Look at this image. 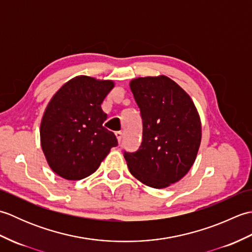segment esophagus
Returning a JSON list of instances; mask_svg holds the SVG:
<instances>
[{"label": "esophagus", "instance_id": "obj_1", "mask_svg": "<svg viewBox=\"0 0 252 252\" xmlns=\"http://www.w3.org/2000/svg\"><path fill=\"white\" fill-rule=\"evenodd\" d=\"M116 136L118 138V142H119V144H121L122 138H123V133L120 132V131H118V132H116Z\"/></svg>", "mask_w": 252, "mask_h": 252}]
</instances>
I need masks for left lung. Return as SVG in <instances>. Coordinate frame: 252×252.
<instances>
[{
    "label": "left lung",
    "instance_id": "left-lung-1",
    "mask_svg": "<svg viewBox=\"0 0 252 252\" xmlns=\"http://www.w3.org/2000/svg\"><path fill=\"white\" fill-rule=\"evenodd\" d=\"M131 92L141 111L143 135L134 153L125 152L133 176L154 189L180 181L194 163L201 123L189 95L165 76L137 78Z\"/></svg>",
    "mask_w": 252,
    "mask_h": 252
}]
</instances>
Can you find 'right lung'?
<instances>
[{
  "label": "right lung",
  "mask_w": 252,
  "mask_h": 252,
  "mask_svg": "<svg viewBox=\"0 0 252 252\" xmlns=\"http://www.w3.org/2000/svg\"><path fill=\"white\" fill-rule=\"evenodd\" d=\"M114 82L87 76L69 80L53 96L42 118L41 146L51 169L66 180L94 173L118 145L114 132L103 123L100 105Z\"/></svg>",
  "instance_id": "right-lung-1"
}]
</instances>
